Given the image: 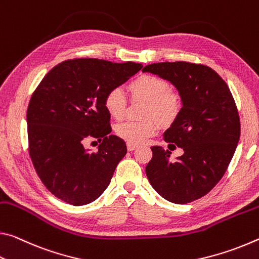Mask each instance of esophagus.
I'll return each mask as SVG.
<instances>
[{"mask_svg":"<svg viewBox=\"0 0 259 259\" xmlns=\"http://www.w3.org/2000/svg\"><path fill=\"white\" fill-rule=\"evenodd\" d=\"M138 148L137 145H133V143H127V150L128 151H133Z\"/></svg>","mask_w":259,"mask_h":259,"instance_id":"1","label":"esophagus"}]
</instances>
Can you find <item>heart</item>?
<instances>
[{
    "label": "heart",
    "mask_w": 259,
    "mask_h": 259,
    "mask_svg": "<svg viewBox=\"0 0 259 259\" xmlns=\"http://www.w3.org/2000/svg\"><path fill=\"white\" fill-rule=\"evenodd\" d=\"M132 96L146 100L142 120H127L116 126L117 137L126 142L140 145L156 134L159 122L171 125L179 117L182 99L179 93L171 90L166 79L154 74H141L130 82ZM104 108L114 119H120L126 110V99L120 88H111L104 96Z\"/></svg>",
    "instance_id": "obj_1"
}]
</instances>
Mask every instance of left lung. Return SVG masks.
Listing matches in <instances>:
<instances>
[{
	"mask_svg": "<svg viewBox=\"0 0 259 259\" xmlns=\"http://www.w3.org/2000/svg\"><path fill=\"white\" fill-rule=\"evenodd\" d=\"M168 80L179 92L182 109L164 133L171 151L151 147L148 180L165 200L176 204L198 200L212 189L230 165L240 140V117L227 83L211 67L188 62H163L142 69Z\"/></svg>",
	"mask_w": 259,
	"mask_h": 259,
	"instance_id": "left-lung-1",
	"label": "left lung"
}]
</instances>
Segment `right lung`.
<instances>
[{
  "label": "right lung",
  "instance_id": "add662e5",
  "mask_svg": "<svg viewBox=\"0 0 259 259\" xmlns=\"http://www.w3.org/2000/svg\"><path fill=\"white\" fill-rule=\"evenodd\" d=\"M142 69L134 62L67 59L53 67L34 91L27 108L28 152L46 188L79 206L95 201L126 155L122 139L110 135L104 96ZM87 137L102 139L96 152Z\"/></svg>",
  "mask_w": 259,
  "mask_h": 259
}]
</instances>
